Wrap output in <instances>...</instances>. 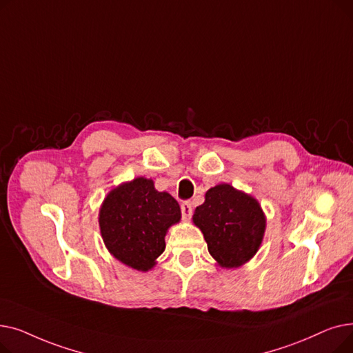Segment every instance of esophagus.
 I'll return each instance as SVG.
<instances>
[{"label": "esophagus", "mask_w": 353, "mask_h": 353, "mask_svg": "<svg viewBox=\"0 0 353 353\" xmlns=\"http://www.w3.org/2000/svg\"><path fill=\"white\" fill-rule=\"evenodd\" d=\"M180 209H181V216L184 220H189L192 213H193V205L190 201H183L180 205Z\"/></svg>", "instance_id": "1"}]
</instances>
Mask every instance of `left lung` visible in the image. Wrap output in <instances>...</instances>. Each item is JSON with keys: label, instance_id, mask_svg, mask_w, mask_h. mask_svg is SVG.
Here are the masks:
<instances>
[{"label": "left lung", "instance_id": "obj_1", "mask_svg": "<svg viewBox=\"0 0 353 353\" xmlns=\"http://www.w3.org/2000/svg\"><path fill=\"white\" fill-rule=\"evenodd\" d=\"M194 225L203 232L209 253L221 268H239L256 254L262 243L266 219L257 200L219 184L196 208Z\"/></svg>", "mask_w": 353, "mask_h": 353}]
</instances>
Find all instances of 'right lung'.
<instances>
[{"label": "right lung", "instance_id": "add662e5", "mask_svg": "<svg viewBox=\"0 0 353 353\" xmlns=\"http://www.w3.org/2000/svg\"><path fill=\"white\" fill-rule=\"evenodd\" d=\"M180 216L179 203L169 193L157 192L153 180L137 177L107 194L99 221L108 252L147 272L164 252L165 232Z\"/></svg>", "mask_w": 353, "mask_h": 353}]
</instances>
